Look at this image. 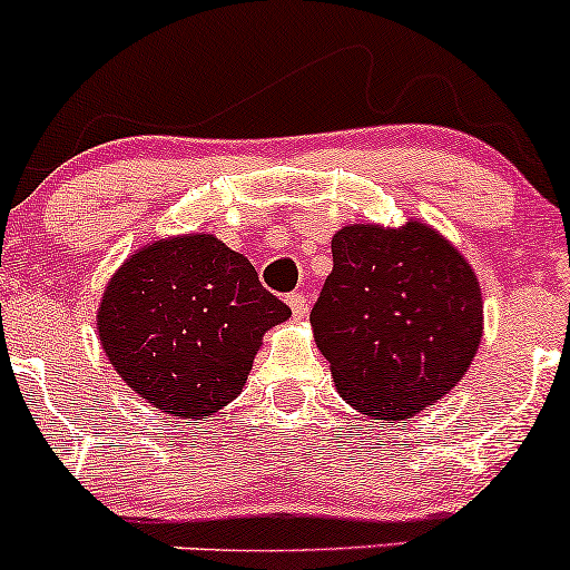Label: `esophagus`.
Masks as SVG:
<instances>
[{
	"instance_id": "34e87169",
	"label": "esophagus",
	"mask_w": 570,
	"mask_h": 570,
	"mask_svg": "<svg viewBox=\"0 0 570 570\" xmlns=\"http://www.w3.org/2000/svg\"><path fill=\"white\" fill-rule=\"evenodd\" d=\"M286 305L292 307V318H305V313H307V299H305V294H299V292H292V294H286Z\"/></svg>"
}]
</instances>
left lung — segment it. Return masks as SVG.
Returning <instances> with one entry per match:
<instances>
[{
  "instance_id": "8db88e82",
  "label": "left lung",
  "mask_w": 570,
  "mask_h": 570,
  "mask_svg": "<svg viewBox=\"0 0 570 570\" xmlns=\"http://www.w3.org/2000/svg\"><path fill=\"white\" fill-rule=\"evenodd\" d=\"M311 311L340 396L375 421H407L472 367L482 294L472 265L423 222L348 225Z\"/></svg>"
}]
</instances>
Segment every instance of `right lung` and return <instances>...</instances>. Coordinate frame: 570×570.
<instances>
[{
	"label": "right lung",
	"mask_w": 570,
	"mask_h": 570,
	"mask_svg": "<svg viewBox=\"0 0 570 570\" xmlns=\"http://www.w3.org/2000/svg\"><path fill=\"white\" fill-rule=\"evenodd\" d=\"M289 316L244 254L189 233L130 254L104 289L96 326L128 389L200 421L240 394L263 335Z\"/></svg>",
	"instance_id": "1"
}]
</instances>
